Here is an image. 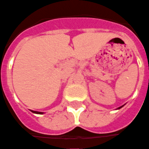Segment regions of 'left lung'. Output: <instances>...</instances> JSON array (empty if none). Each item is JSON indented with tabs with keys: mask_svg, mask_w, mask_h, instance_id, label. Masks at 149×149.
<instances>
[{
	"mask_svg": "<svg viewBox=\"0 0 149 149\" xmlns=\"http://www.w3.org/2000/svg\"><path fill=\"white\" fill-rule=\"evenodd\" d=\"M124 105H122V106H120V107L118 108V109H121V108H122V107H123V106H124Z\"/></svg>",
	"mask_w": 149,
	"mask_h": 149,
	"instance_id": "obj_1",
	"label": "left lung"
}]
</instances>
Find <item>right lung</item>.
<instances>
[{"instance_id":"right-lung-1","label":"right lung","mask_w":149,"mask_h":149,"mask_svg":"<svg viewBox=\"0 0 149 149\" xmlns=\"http://www.w3.org/2000/svg\"><path fill=\"white\" fill-rule=\"evenodd\" d=\"M31 112L35 113V114H44V112H40V111H32V110H31Z\"/></svg>"}]
</instances>
